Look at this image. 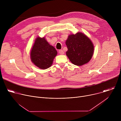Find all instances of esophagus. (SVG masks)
Instances as JSON below:
<instances>
[{
    "label": "esophagus",
    "mask_w": 121,
    "mask_h": 121,
    "mask_svg": "<svg viewBox=\"0 0 121 121\" xmlns=\"http://www.w3.org/2000/svg\"><path fill=\"white\" fill-rule=\"evenodd\" d=\"M59 53L60 54V55H64V52L63 51V50H59Z\"/></svg>",
    "instance_id": "1"
}]
</instances>
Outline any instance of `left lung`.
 Listing matches in <instances>:
<instances>
[{"mask_svg": "<svg viewBox=\"0 0 121 121\" xmlns=\"http://www.w3.org/2000/svg\"><path fill=\"white\" fill-rule=\"evenodd\" d=\"M66 55L72 64L78 66L88 63L94 52V45L89 37L82 32L71 34L66 40Z\"/></svg>", "mask_w": 121, "mask_h": 121, "instance_id": "1", "label": "left lung"}]
</instances>
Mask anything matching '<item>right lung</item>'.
I'll return each instance as SVG.
<instances>
[{"mask_svg": "<svg viewBox=\"0 0 121 121\" xmlns=\"http://www.w3.org/2000/svg\"><path fill=\"white\" fill-rule=\"evenodd\" d=\"M57 54L54 47L49 44L44 37H38L31 50L30 56L32 62L42 69L50 67Z\"/></svg>", "mask_w": 121, "mask_h": 121, "instance_id": "1", "label": "right lung"}]
</instances>
